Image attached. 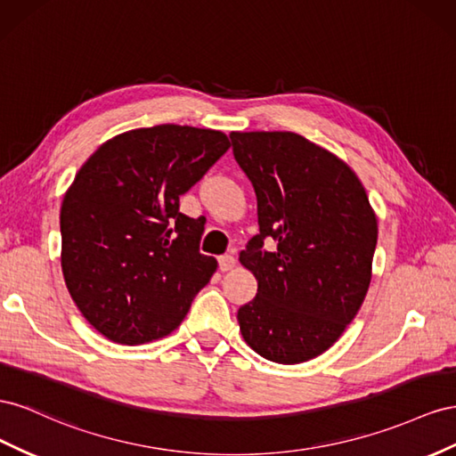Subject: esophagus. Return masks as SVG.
Masks as SVG:
<instances>
[{"label":"esophagus","mask_w":456,"mask_h":456,"mask_svg":"<svg viewBox=\"0 0 456 456\" xmlns=\"http://www.w3.org/2000/svg\"><path fill=\"white\" fill-rule=\"evenodd\" d=\"M217 264H219V269L225 273V271H231L232 267L237 265V259L232 257V256H229V254L227 256H219L217 257Z\"/></svg>","instance_id":"1"}]
</instances>
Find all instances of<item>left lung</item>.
<instances>
[{
	"mask_svg": "<svg viewBox=\"0 0 456 456\" xmlns=\"http://www.w3.org/2000/svg\"><path fill=\"white\" fill-rule=\"evenodd\" d=\"M252 181L259 232L239 262L257 294L237 314L256 354L296 365L324 354L355 319L372 279L379 221L357 174L292 132H232ZM271 236L275 251H264Z\"/></svg>",
	"mask_w": 456,
	"mask_h": 456,
	"instance_id": "obj_1",
	"label": "left lung"
}]
</instances>
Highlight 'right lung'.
Instances as JSON below:
<instances>
[{"label":"right lung","instance_id":"add662e5","mask_svg":"<svg viewBox=\"0 0 456 456\" xmlns=\"http://www.w3.org/2000/svg\"><path fill=\"white\" fill-rule=\"evenodd\" d=\"M224 132L160 124L118 134L77 170L61 206V267L84 319L116 344L174 332L217 262L202 221L179 212L224 156Z\"/></svg>","mask_w":456,"mask_h":456}]
</instances>
